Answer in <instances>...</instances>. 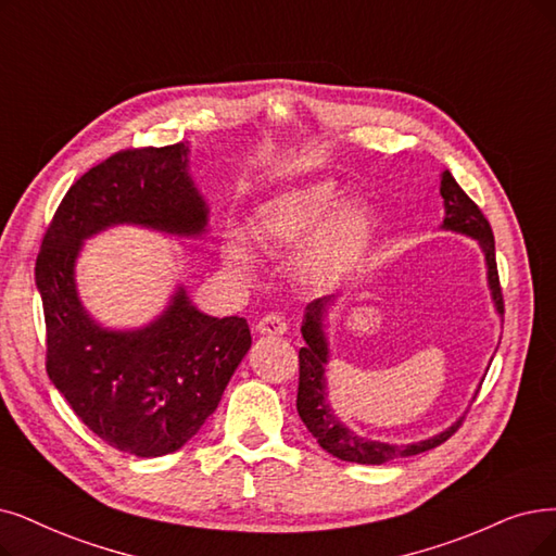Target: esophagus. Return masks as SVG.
Wrapping results in <instances>:
<instances>
[{
  "mask_svg": "<svg viewBox=\"0 0 556 556\" xmlns=\"http://www.w3.org/2000/svg\"><path fill=\"white\" fill-rule=\"evenodd\" d=\"M255 330L260 332V336H282V332H287V324L278 315H266L257 321Z\"/></svg>",
  "mask_w": 556,
  "mask_h": 556,
  "instance_id": "obj_1",
  "label": "esophagus"
}]
</instances>
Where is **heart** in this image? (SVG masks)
Returning <instances> with one entry per match:
<instances>
[{
	"label": "heart",
	"instance_id": "obj_1",
	"mask_svg": "<svg viewBox=\"0 0 556 556\" xmlns=\"http://www.w3.org/2000/svg\"><path fill=\"white\" fill-rule=\"evenodd\" d=\"M342 201L344 189L330 177L303 180L262 198L249 228L264 249H292L309 236L296 257V274L313 290L330 292L358 269L374 230L365 203ZM220 257L235 276L253 278L255 255L239 235L226 237Z\"/></svg>",
	"mask_w": 556,
	"mask_h": 556
}]
</instances>
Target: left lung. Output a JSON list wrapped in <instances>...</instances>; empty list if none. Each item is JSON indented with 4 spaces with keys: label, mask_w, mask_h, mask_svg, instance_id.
I'll use <instances>...</instances> for the list:
<instances>
[{
    "label": "left lung",
    "mask_w": 556,
    "mask_h": 556,
    "mask_svg": "<svg viewBox=\"0 0 556 556\" xmlns=\"http://www.w3.org/2000/svg\"><path fill=\"white\" fill-rule=\"evenodd\" d=\"M440 195L442 201H445V218H442L440 228L472 237L479 241V249L485 257L488 290H491L493 305L497 309V315L502 317L504 301L500 290V276H497V264H495V239H493L491 224H488L481 210L470 201L468 193L458 187V182L454 180V175L450 170H442L440 175ZM332 305H336V299H328V296L313 301L305 307L303 326H301L305 346H301L299 351L296 410L307 431L317 438L319 447L340 460L381 465L394 458L429 452L442 445V442H445L452 433H456L463 417H458L445 431H440L427 440L406 442V445L363 438L344 425L328 402V383H326V365L330 358L328 338H326V317Z\"/></svg>",
    "instance_id": "left-lung-1"
}]
</instances>
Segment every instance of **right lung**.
I'll return each mask as SVG.
<instances>
[{"label": "right lung", "mask_w": 556, "mask_h": 556, "mask_svg": "<svg viewBox=\"0 0 556 556\" xmlns=\"http://www.w3.org/2000/svg\"><path fill=\"white\" fill-rule=\"evenodd\" d=\"M210 207L189 173V143L123 150L84 173L42 237L36 287L48 376L106 445L141 458L185 447L216 410L251 349L243 317H210L177 285L157 319L106 328L84 307L75 266L84 241L116 226L201 239Z\"/></svg>", "instance_id": "1"}]
</instances>
